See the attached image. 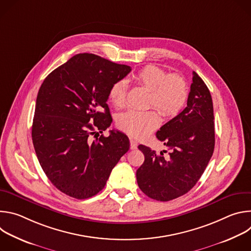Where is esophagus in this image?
<instances>
[{"instance_id": "1", "label": "esophagus", "mask_w": 251, "mask_h": 251, "mask_svg": "<svg viewBox=\"0 0 251 251\" xmlns=\"http://www.w3.org/2000/svg\"><path fill=\"white\" fill-rule=\"evenodd\" d=\"M137 147H138V142L135 139L131 138L130 139V148L132 150H134V149H137Z\"/></svg>"}]
</instances>
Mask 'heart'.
Wrapping results in <instances>:
<instances>
[{
	"label": "heart",
	"mask_w": 251,
	"mask_h": 251,
	"mask_svg": "<svg viewBox=\"0 0 251 251\" xmlns=\"http://www.w3.org/2000/svg\"><path fill=\"white\" fill-rule=\"evenodd\" d=\"M134 79L150 89L148 105L156 106L166 116H173L180 111L188 97V87L185 79L178 75L170 74L157 65H146L134 75ZM127 84L118 80L109 90V100L116 107L125 104ZM160 124V115L155 108L144 111L129 110L119 118L122 130L134 137H145Z\"/></svg>",
	"instance_id": "heart-1"
}]
</instances>
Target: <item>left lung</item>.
<instances>
[{"mask_svg":"<svg viewBox=\"0 0 251 251\" xmlns=\"http://www.w3.org/2000/svg\"><path fill=\"white\" fill-rule=\"evenodd\" d=\"M213 106L203 80L193 73L187 107L156 136L171 150L157 154L144 145L138 148L145 161L136 172L141 191L149 198L168 201L187 194L198 183L214 149Z\"/></svg>","mask_w":251,"mask_h":251,"instance_id":"1","label":"left lung"}]
</instances>
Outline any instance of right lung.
<instances>
[{"label":"right lung","instance_id":"right-lung-1","mask_svg":"<svg viewBox=\"0 0 251 251\" xmlns=\"http://www.w3.org/2000/svg\"><path fill=\"white\" fill-rule=\"evenodd\" d=\"M131 67L92 53H79L55 68L37 97L31 137L35 154L51 184L77 200L106 185L112 169L128 152V137L111 130L107 99L110 87Z\"/></svg>","mask_w":251,"mask_h":251}]
</instances>
